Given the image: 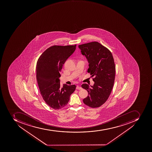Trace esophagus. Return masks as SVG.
<instances>
[{"label": "esophagus", "mask_w": 152, "mask_h": 152, "mask_svg": "<svg viewBox=\"0 0 152 152\" xmlns=\"http://www.w3.org/2000/svg\"><path fill=\"white\" fill-rule=\"evenodd\" d=\"M76 89H77V90H81L82 88L80 87V86H77Z\"/></svg>", "instance_id": "34e87169"}]
</instances>
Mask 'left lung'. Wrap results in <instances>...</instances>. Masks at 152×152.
I'll use <instances>...</instances> for the list:
<instances>
[{"mask_svg":"<svg viewBox=\"0 0 152 152\" xmlns=\"http://www.w3.org/2000/svg\"><path fill=\"white\" fill-rule=\"evenodd\" d=\"M81 54L86 57L88 63V72L93 79L94 84H83V88L88 92L84 103L90 107H99L110 96L115 78V65L110 51L97 42L79 45Z\"/></svg>","mask_w":152,"mask_h":152,"instance_id":"8db88e82","label":"left lung"}]
</instances>
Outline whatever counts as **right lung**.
<instances>
[{
  "instance_id": "right-lung-1",
  "label": "right lung",
  "mask_w": 152,
  "mask_h": 152,
  "mask_svg": "<svg viewBox=\"0 0 152 152\" xmlns=\"http://www.w3.org/2000/svg\"><path fill=\"white\" fill-rule=\"evenodd\" d=\"M76 45H54L40 56L37 64V79L41 94L45 102L54 110L67 105L75 85L60 86V77L63 64L74 53Z\"/></svg>"
}]
</instances>
